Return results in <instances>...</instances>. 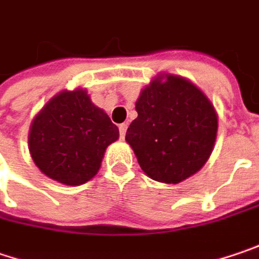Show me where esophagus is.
Returning <instances> with one entry per match:
<instances>
[{
    "mask_svg": "<svg viewBox=\"0 0 259 259\" xmlns=\"http://www.w3.org/2000/svg\"><path fill=\"white\" fill-rule=\"evenodd\" d=\"M126 128H128L126 123H121V125H119V136H121V138H123L125 134H126Z\"/></svg>",
    "mask_w": 259,
    "mask_h": 259,
    "instance_id": "1",
    "label": "esophagus"
}]
</instances>
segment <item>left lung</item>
<instances>
[{
  "label": "left lung",
  "mask_w": 259,
  "mask_h": 259,
  "mask_svg": "<svg viewBox=\"0 0 259 259\" xmlns=\"http://www.w3.org/2000/svg\"><path fill=\"white\" fill-rule=\"evenodd\" d=\"M136 109L125 140L151 179L178 184L208 160L217 115L198 87L176 75L156 78L141 92Z\"/></svg>",
  "instance_id": "obj_1"
}]
</instances>
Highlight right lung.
Wrapping results in <instances>:
<instances>
[{
  "label": "right lung",
  "mask_w": 259,
  "mask_h": 259,
  "mask_svg": "<svg viewBox=\"0 0 259 259\" xmlns=\"http://www.w3.org/2000/svg\"><path fill=\"white\" fill-rule=\"evenodd\" d=\"M118 137V126L78 89L59 93L39 112L30 126L29 149L46 176L75 187L97 174L105 150Z\"/></svg>",
  "instance_id": "right-lung-1"
}]
</instances>
